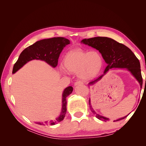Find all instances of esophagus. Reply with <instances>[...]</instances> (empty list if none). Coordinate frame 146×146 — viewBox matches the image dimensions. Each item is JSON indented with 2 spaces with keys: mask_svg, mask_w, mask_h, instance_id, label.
<instances>
[{
  "mask_svg": "<svg viewBox=\"0 0 146 146\" xmlns=\"http://www.w3.org/2000/svg\"><path fill=\"white\" fill-rule=\"evenodd\" d=\"M81 84H83V82L82 81H77L76 83H74V85L75 86H77L78 85H81Z\"/></svg>",
  "mask_w": 146,
  "mask_h": 146,
  "instance_id": "obj_1",
  "label": "esophagus"
}]
</instances>
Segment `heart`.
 Segmentation results:
<instances>
[{
	"label": "heart",
	"mask_w": 146,
	"mask_h": 146,
	"mask_svg": "<svg viewBox=\"0 0 146 146\" xmlns=\"http://www.w3.org/2000/svg\"><path fill=\"white\" fill-rule=\"evenodd\" d=\"M63 63L64 68L68 71L78 72L79 77L83 80H90L100 72L103 60L98 51L75 49L66 54Z\"/></svg>",
	"instance_id": "1"
}]
</instances>
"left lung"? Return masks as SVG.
<instances>
[{
	"mask_svg": "<svg viewBox=\"0 0 146 146\" xmlns=\"http://www.w3.org/2000/svg\"><path fill=\"white\" fill-rule=\"evenodd\" d=\"M81 42L98 50L102 54L105 62L108 64L104 70V74L102 75L96 80L90 82L88 84L90 86L93 85L99 81L109 69L113 68H126L128 70H129L139 82L141 88H142L143 78L141 72L140 63L139 60L136 58L133 52L129 47L111 38L107 37L98 36L89 39H84ZM89 105L91 111L97 118L105 122L110 121L109 118L97 114L92 107L90 99L89 100ZM127 116L119 118L117 120L114 121V122L122 120L127 117Z\"/></svg>",
	"mask_w": 146,
	"mask_h": 146,
	"instance_id": "obj_1",
	"label": "left lung"
}]
</instances>
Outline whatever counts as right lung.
<instances>
[{
    "label": "right lung",
    "instance_id": "add662e5",
    "mask_svg": "<svg viewBox=\"0 0 146 146\" xmlns=\"http://www.w3.org/2000/svg\"><path fill=\"white\" fill-rule=\"evenodd\" d=\"M70 44L69 39L63 37H56L49 39H44L38 41L27 47L21 53L18 60L13 66V74H15L20 68L32 60H40L44 61L52 67L55 68L58 64V58L64 47ZM73 88L68 86L64 90L62 97V110L60 116L55 121L50 122H36L39 125H55L56 123L63 121L66 113V98L72 93Z\"/></svg>",
    "mask_w": 146,
    "mask_h": 146
}]
</instances>
